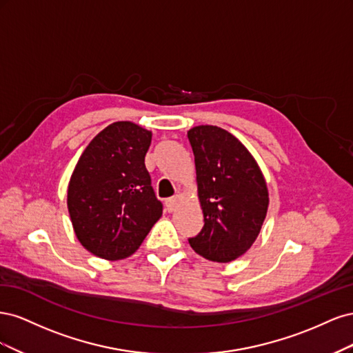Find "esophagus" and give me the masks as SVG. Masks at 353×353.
Here are the masks:
<instances>
[{"label": "esophagus", "mask_w": 353, "mask_h": 353, "mask_svg": "<svg viewBox=\"0 0 353 353\" xmlns=\"http://www.w3.org/2000/svg\"><path fill=\"white\" fill-rule=\"evenodd\" d=\"M176 205H178V197H170L165 201V206H166L168 212H174L176 209Z\"/></svg>", "instance_id": "1"}]
</instances>
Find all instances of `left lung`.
<instances>
[{
	"label": "left lung",
	"mask_w": 353,
	"mask_h": 353,
	"mask_svg": "<svg viewBox=\"0 0 353 353\" xmlns=\"http://www.w3.org/2000/svg\"><path fill=\"white\" fill-rule=\"evenodd\" d=\"M194 153L201 231L188 243L200 256L227 263L250 249L268 210L265 178L236 137L218 126L188 131Z\"/></svg>",
	"instance_id": "1"
}]
</instances>
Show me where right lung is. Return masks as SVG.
Listing matches in <instances>:
<instances>
[{
  "label": "right lung",
  "instance_id": "add662e5",
  "mask_svg": "<svg viewBox=\"0 0 353 353\" xmlns=\"http://www.w3.org/2000/svg\"><path fill=\"white\" fill-rule=\"evenodd\" d=\"M152 132L114 122L85 148L70 178L68 208L74 234L103 259L131 256L162 216L145 154Z\"/></svg>",
  "mask_w": 353,
  "mask_h": 353
}]
</instances>
